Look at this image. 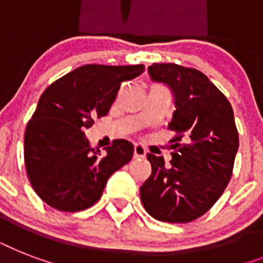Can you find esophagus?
I'll return each instance as SVG.
<instances>
[{
  "instance_id": "obj_1",
  "label": "esophagus",
  "mask_w": 263,
  "mask_h": 263,
  "mask_svg": "<svg viewBox=\"0 0 263 263\" xmlns=\"http://www.w3.org/2000/svg\"><path fill=\"white\" fill-rule=\"evenodd\" d=\"M134 157L135 158H144L146 157V148L142 146V144L136 143L134 146Z\"/></svg>"
}]
</instances>
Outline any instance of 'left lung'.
Instances as JSON below:
<instances>
[{
    "instance_id": "1",
    "label": "left lung",
    "mask_w": 263,
    "mask_h": 263,
    "mask_svg": "<svg viewBox=\"0 0 263 263\" xmlns=\"http://www.w3.org/2000/svg\"><path fill=\"white\" fill-rule=\"evenodd\" d=\"M153 80L172 88L176 110L168 128L172 160L152 153V175L140 187L146 212L165 222H191L210 210L232 177L239 148L232 105L204 73L173 63L153 64Z\"/></svg>"
}]
</instances>
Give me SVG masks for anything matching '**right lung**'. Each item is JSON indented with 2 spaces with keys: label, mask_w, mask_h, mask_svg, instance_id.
I'll return each instance as SVG.
<instances>
[{
  "label": "right lung",
  "mask_w": 263,
  "mask_h": 263,
  "mask_svg": "<svg viewBox=\"0 0 263 263\" xmlns=\"http://www.w3.org/2000/svg\"><path fill=\"white\" fill-rule=\"evenodd\" d=\"M144 72V65L76 68L49 86L24 132V164L41 199L60 212H80L102 196L107 179L128 164L134 146L113 140L105 154L91 147L84 129L106 116L120 86Z\"/></svg>",
  "instance_id": "add662e5"
}]
</instances>
